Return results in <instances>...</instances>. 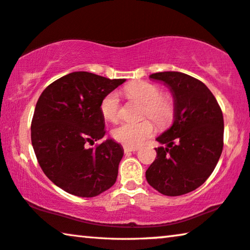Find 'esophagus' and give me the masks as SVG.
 <instances>
[{
	"mask_svg": "<svg viewBox=\"0 0 250 250\" xmlns=\"http://www.w3.org/2000/svg\"><path fill=\"white\" fill-rule=\"evenodd\" d=\"M124 150L125 154H128V152H133V151H137L138 148H133V147H124Z\"/></svg>",
	"mask_w": 250,
	"mask_h": 250,
	"instance_id": "obj_1",
	"label": "esophagus"
}]
</instances>
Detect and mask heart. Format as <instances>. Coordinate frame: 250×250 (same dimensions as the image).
<instances>
[{
    "label": "heart",
    "instance_id": "1",
    "mask_svg": "<svg viewBox=\"0 0 250 250\" xmlns=\"http://www.w3.org/2000/svg\"><path fill=\"white\" fill-rule=\"evenodd\" d=\"M129 100L144 105L143 118H150L159 126L172 124L175 117V101L169 94H162L158 85L149 82H137L125 87ZM101 112L107 121L115 122L120 118V101L115 93H110L103 99ZM155 132V125L150 120L137 124L125 122L117 126L112 135L114 139L126 147H138Z\"/></svg>",
    "mask_w": 250,
    "mask_h": 250
}]
</instances>
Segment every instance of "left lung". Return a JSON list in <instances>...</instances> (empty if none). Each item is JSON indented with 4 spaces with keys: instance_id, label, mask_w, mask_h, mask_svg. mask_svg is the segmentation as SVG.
<instances>
[{
    "instance_id": "obj_1",
    "label": "left lung",
    "mask_w": 250,
    "mask_h": 250,
    "mask_svg": "<svg viewBox=\"0 0 250 250\" xmlns=\"http://www.w3.org/2000/svg\"><path fill=\"white\" fill-rule=\"evenodd\" d=\"M172 92L175 117L172 126L156 140L157 158L146 170L149 185L159 193L178 196L194 191L213 172L223 148V115L202 82L180 72L155 73Z\"/></svg>"
}]
</instances>
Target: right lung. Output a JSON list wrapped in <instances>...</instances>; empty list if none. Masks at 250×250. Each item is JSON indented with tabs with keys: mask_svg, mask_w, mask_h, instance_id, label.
<instances>
[{
	"mask_svg": "<svg viewBox=\"0 0 250 250\" xmlns=\"http://www.w3.org/2000/svg\"><path fill=\"white\" fill-rule=\"evenodd\" d=\"M125 80L74 72L44 88L31 122V143L43 173L69 194L93 197L112 186L124 156L121 145L107 139L101 103Z\"/></svg>",
	"mask_w": 250,
	"mask_h": 250,
	"instance_id": "obj_1",
	"label": "right lung"
}]
</instances>
